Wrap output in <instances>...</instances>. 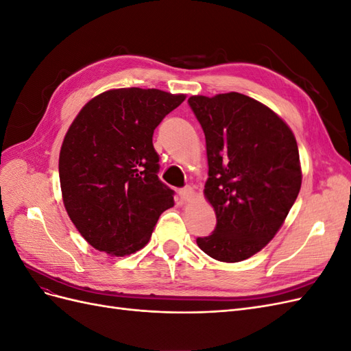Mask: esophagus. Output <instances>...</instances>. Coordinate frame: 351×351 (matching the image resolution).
<instances>
[{"label":"esophagus","mask_w":351,"mask_h":351,"mask_svg":"<svg viewBox=\"0 0 351 351\" xmlns=\"http://www.w3.org/2000/svg\"><path fill=\"white\" fill-rule=\"evenodd\" d=\"M178 195H180V197H182V200H183V202H189V200H192V199L196 196L195 190H193L192 187H190V186H187V187H184V189H180Z\"/></svg>","instance_id":"1"}]
</instances>
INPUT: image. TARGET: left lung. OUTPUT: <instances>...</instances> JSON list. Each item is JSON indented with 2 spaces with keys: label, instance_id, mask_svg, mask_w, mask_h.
<instances>
[{
  "label": "left lung",
  "instance_id": "left-lung-1",
  "mask_svg": "<svg viewBox=\"0 0 351 351\" xmlns=\"http://www.w3.org/2000/svg\"><path fill=\"white\" fill-rule=\"evenodd\" d=\"M205 133V197L217 227L197 246L221 262H240L262 250L284 224L300 192L295 137L267 105L243 93L189 98Z\"/></svg>",
  "mask_w": 351,
  "mask_h": 351
}]
</instances>
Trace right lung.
Wrapping results in <instances>:
<instances>
[{
    "label": "right lung",
    "mask_w": 351,
    "mask_h": 351,
    "mask_svg": "<svg viewBox=\"0 0 351 351\" xmlns=\"http://www.w3.org/2000/svg\"><path fill=\"white\" fill-rule=\"evenodd\" d=\"M186 95L111 89L90 99L71 123L60 151L62 202L92 247L125 256L145 247L174 190L158 178L152 136Z\"/></svg>",
    "instance_id": "1"
}]
</instances>
